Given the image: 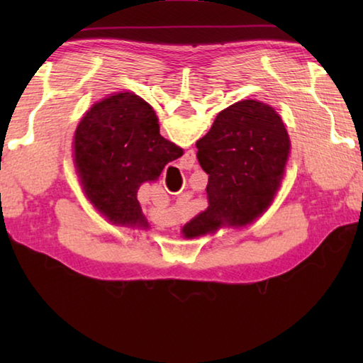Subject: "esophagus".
<instances>
[{
	"mask_svg": "<svg viewBox=\"0 0 363 363\" xmlns=\"http://www.w3.org/2000/svg\"><path fill=\"white\" fill-rule=\"evenodd\" d=\"M184 168H192L194 167V163H195V155L194 153H190V152H187L186 153V158H184ZM182 189H184V186H182ZM181 189V190H182Z\"/></svg>",
	"mask_w": 363,
	"mask_h": 363,
	"instance_id": "esophagus-1",
	"label": "esophagus"
}]
</instances>
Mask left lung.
Masks as SVG:
<instances>
[{
	"label": "left lung",
	"instance_id": "1",
	"mask_svg": "<svg viewBox=\"0 0 363 363\" xmlns=\"http://www.w3.org/2000/svg\"><path fill=\"white\" fill-rule=\"evenodd\" d=\"M196 149L208 174L210 206L182 227L186 238L214 233L223 225H247L259 218L284 179L290 138L272 107L247 99L219 112L211 130L196 140Z\"/></svg>",
	"mask_w": 363,
	"mask_h": 363
}]
</instances>
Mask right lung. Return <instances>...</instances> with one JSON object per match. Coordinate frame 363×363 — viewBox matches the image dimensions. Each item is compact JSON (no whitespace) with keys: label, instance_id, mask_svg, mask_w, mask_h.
Returning a JSON list of instances; mask_svg holds the SVG:
<instances>
[{"label":"right lung","instance_id":"obj_1","mask_svg":"<svg viewBox=\"0 0 363 363\" xmlns=\"http://www.w3.org/2000/svg\"><path fill=\"white\" fill-rule=\"evenodd\" d=\"M75 164L91 203L113 224L147 227L138 201L182 149L160 134L158 118L139 96L118 93L94 104L75 131Z\"/></svg>","mask_w":363,"mask_h":363}]
</instances>
